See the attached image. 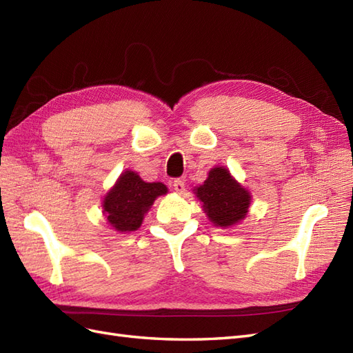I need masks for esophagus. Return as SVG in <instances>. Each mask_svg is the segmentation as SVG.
I'll return each mask as SVG.
<instances>
[{
  "label": "esophagus",
  "instance_id": "1",
  "mask_svg": "<svg viewBox=\"0 0 353 353\" xmlns=\"http://www.w3.org/2000/svg\"><path fill=\"white\" fill-rule=\"evenodd\" d=\"M173 189L177 194H183L185 192V182L180 179H176L173 182Z\"/></svg>",
  "mask_w": 353,
  "mask_h": 353
}]
</instances>
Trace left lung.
Listing matches in <instances>:
<instances>
[{
	"mask_svg": "<svg viewBox=\"0 0 353 353\" xmlns=\"http://www.w3.org/2000/svg\"><path fill=\"white\" fill-rule=\"evenodd\" d=\"M198 200L203 203L204 213L216 227L228 228L246 218L250 205V194L230 171L214 167L201 186L194 189Z\"/></svg>",
	"mask_w": 353,
	"mask_h": 353,
	"instance_id": "8db88e82",
	"label": "left lung"
}]
</instances>
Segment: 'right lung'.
<instances>
[{
	"instance_id": "obj_1",
	"label": "right lung",
	"mask_w": 353,
	"mask_h": 353,
	"mask_svg": "<svg viewBox=\"0 0 353 353\" xmlns=\"http://www.w3.org/2000/svg\"><path fill=\"white\" fill-rule=\"evenodd\" d=\"M167 191L164 183H148L135 171H125L104 196L103 209L107 222L119 232L139 230L153 201Z\"/></svg>"
}]
</instances>
